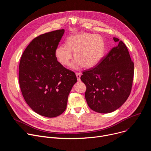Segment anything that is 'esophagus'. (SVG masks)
<instances>
[{"label":"esophagus","instance_id":"esophagus-1","mask_svg":"<svg viewBox=\"0 0 151 151\" xmlns=\"http://www.w3.org/2000/svg\"><path fill=\"white\" fill-rule=\"evenodd\" d=\"M76 78H77V79L78 81H81V73H76Z\"/></svg>","mask_w":151,"mask_h":151}]
</instances>
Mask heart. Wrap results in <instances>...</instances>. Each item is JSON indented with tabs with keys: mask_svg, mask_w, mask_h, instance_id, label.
Listing matches in <instances>:
<instances>
[{
	"mask_svg": "<svg viewBox=\"0 0 151 151\" xmlns=\"http://www.w3.org/2000/svg\"><path fill=\"white\" fill-rule=\"evenodd\" d=\"M105 50V42L101 36L83 32L69 36L66 45L58 46L54 54L57 61L63 66L69 65L73 53L76 60L70 65L72 69H78L81 65L90 69L100 61Z\"/></svg>",
	"mask_w": 151,
	"mask_h": 151,
	"instance_id": "heart-1",
	"label": "heart"
}]
</instances>
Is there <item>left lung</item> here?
Instances as JSON below:
<instances>
[{
  "mask_svg": "<svg viewBox=\"0 0 151 151\" xmlns=\"http://www.w3.org/2000/svg\"><path fill=\"white\" fill-rule=\"evenodd\" d=\"M117 47L103 57L94 68L81 76L87 86L85 96L90 108L101 113H111L125 102L130 96L134 76V63L126 45L118 38Z\"/></svg>",
  "mask_w": 151,
  "mask_h": 151,
  "instance_id": "8db88e82",
  "label": "left lung"
}]
</instances>
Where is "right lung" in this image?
<instances>
[{
  "label": "right lung",
  "instance_id": "add662e5",
  "mask_svg": "<svg viewBox=\"0 0 151 151\" xmlns=\"http://www.w3.org/2000/svg\"><path fill=\"white\" fill-rule=\"evenodd\" d=\"M64 33L61 29L36 37L19 62V83L25 101L36 113L48 118L66 110L69 94L77 81L75 73L61 65L55 57Z\"/></svg>",
  "mask_w": 151,
  "mask_h": 151
}]
</instances>
